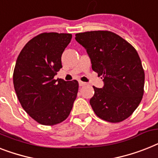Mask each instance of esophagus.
<instances>
[{
	"label": "esophagus",
	"mask_w": 158,
	"mask_h": 158,
	"mask_svg": "<svg viewBox=\"0 0 158 158\" xmlns=\"http://www.w3.org/2000/svg\"><path fill=\"white\" fill-rule=\"evenodd\" d=\"M79 86H80V87H83V86L87 85V83H84V82H82V81H79Z\"/></svg>",
	"instance_id": "obj_1"
}]
</instances>
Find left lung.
<instances>
[{"mask_svg":"<svg viewBox=\"0 0 158 158\" xmlns=\"http://www.w3.org/2000/svg\"><path fill=\"white\" fill-rule=\"evenodd\" d=\"M75 40L87 50L92 70L103 78V88L93 86L90 105L95 114L110 123L127 119L143 95L144 71L135 48L110 31L78 33Z\"/></svg>","mask_w":158,"mask_h":158,"instance_id":"8db88e82","label":"left lung"}]
</instances>
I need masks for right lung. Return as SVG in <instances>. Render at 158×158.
<instances>
[{
	"label": "right lung",
	"instance_id": "right-lung-1",
	"mask_svg": "<svg viewBox=\"0 0 158 158\" xmlns=\"http://www.w3.org/2000/svg\"><path fill=\"white\" fill-rule=\"evenodd\" d=\"M69 33L44 32L29 40L19 53L13 81L22 107L35 121L53 126L66 120L79 90L76 80L55 79Z\"/></svg>",
	"mask_w": 158,
	"mask_h": 158
}]
</instances>
